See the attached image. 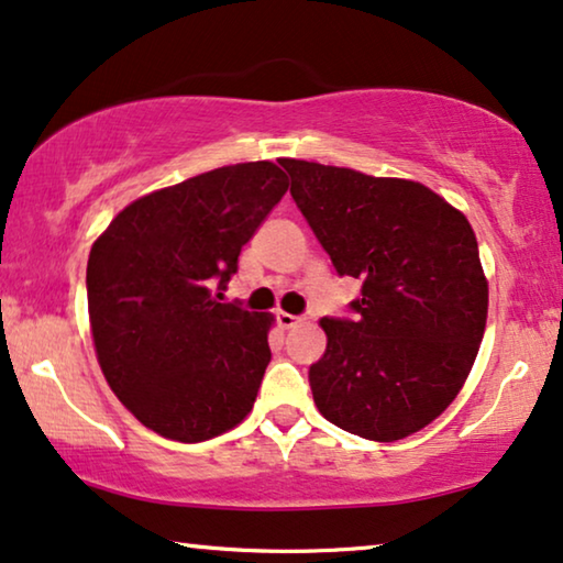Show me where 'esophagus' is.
<instances>
[{"mask_svg": "<svg viewBox=\"0 0 563 563\" xmlns=\"http://www.w3.org/2000/svg\"><path fill=\"white\" fill-rule=\"evenodd\" d=\"M276 322H279V328L289 330V328H295V324L301 322V317L289 314V312H276Z\"/></svg>", "mask_w": 563, "mask_h": 563, "instance_id": "obj_1", "label": "esophagus"}]
</instances>
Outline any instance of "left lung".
Masks as SVG:
<instances>
[{"label":"left lung","instance_id":"left-lung-1","mask_svg":"<svg viewBox=\"0 0 563 563\" xmlns=\"http://www.w3.org/2000/svg\"><path fill=\"white\" fill-rule=\"evenodd\" d=\"M282 167L338 274L363 282L355 320H320L328 350L309 368L317 409L373 442L411 437L457 398L485 335L475 231L421 183L307 159Z\"/></svg>","mask_w":563,"mask_h":563}]
</instances>
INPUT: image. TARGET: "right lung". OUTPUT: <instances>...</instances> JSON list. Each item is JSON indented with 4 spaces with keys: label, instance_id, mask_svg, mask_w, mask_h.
I'll use <instances>...</instances> for the list:
<instances>
[{
    "label": "right lung",
    "instance_id": "right-lung-1",
    "mask_svg": "<svg viewBox=\"0 0 563 563\" xmlns=\"http://www.w3.org/2000/svg\"><path fill=\"white\" fill-rule=\"evenodd\" d=\"M289 180L239 162L142 195L88 256V320L103 378L146 429L206 442L254 409L274 314L213 297Z\"/></svg>",
    "mask_w": 563,
    "mask_h": 563
}]
</instances>
